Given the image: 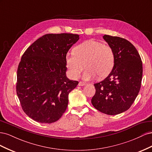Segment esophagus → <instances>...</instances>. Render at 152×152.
<instances>
[{
    "mask_svg": "<svg viewBox=\"0 0 152 152\" xmlns=\"http://www.w3.org/2000/svg\"><path fill=\"white\" fill-rule=\"evenodd\" d=\"M86 84L85 83V82H79V86H85Z\"/></svg>",
    "mask_w": 152,
    "mask_h": 152,
    "instance_id": "esophagus-1",
    "label": "esophagus"
}]
</instances>
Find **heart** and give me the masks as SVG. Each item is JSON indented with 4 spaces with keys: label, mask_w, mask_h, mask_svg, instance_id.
<instances>
[{
    "label": "heart",
    "mask_w": 152,
    "mask_h": 152,
    "mask_svg": "<svg viewBox=\"0 0 152 152\" xmlns=\"http://www.w3.org/2000/svg\"><path fill=\"white\" fill-rule=\"evenodd\" d=\"M73 53L66 57V65L73 79H77L87 68L83 79L89 80L98 75L100 79L107 77L115 64V55L112 48L95 40H89L77 45Z\"/></svg>",
    "instance_id": "heart-1"
}]
</instances>
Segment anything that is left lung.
<instances>
[{
	"label": "left lung",
	"instance_id": "8db88e82",
	"mask_svg": "<svg viewBox=\"0 0 152 152\" xmlns=\"http://www.w3.org/2000/svg\"><path fill=\"white\" fill-rule=\"evenodd\" d=\"M103 38L113 50L115 64L107 78L94 84L96 93L91 103L98 111L115 115L134 103L140 90L142 65L138 52L128 40L108 35Z\"/></svg>",
	"mask_w": 152,
	"mask_h": 152
}]
</instances>
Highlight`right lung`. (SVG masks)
<instances>
[{
    "mask_svg": "<svg viewBox=\"0 0 152 152\" xmlns=\"http://www.w3.org/2000/svg\"><path fill=\"white\" fill-rule=\"evenodd\" d=\"M79 39L77 34H45L22 56L16 93L24 112L34 121L53 123L66 111L68 94L79 84L66 77V56Z\"/></svg>",
    "mask_w": 152,
    "mask_h": 152,
    "instance_id": "add662e5",
    "label": "right lung"
}]
</instances>
